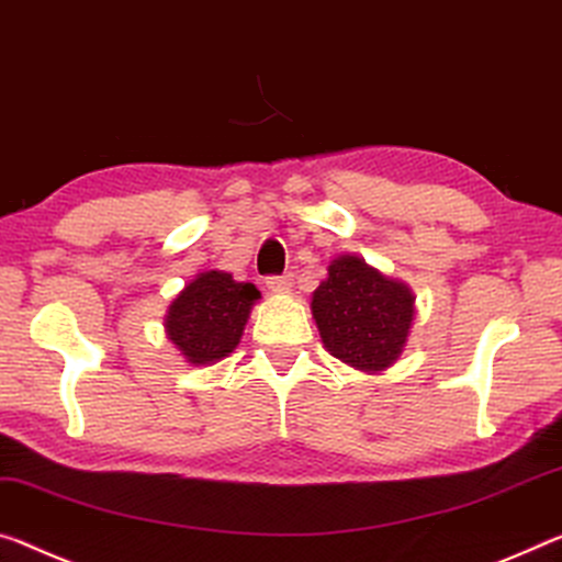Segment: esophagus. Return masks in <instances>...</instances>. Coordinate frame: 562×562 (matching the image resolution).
Masks as SVG:
<instances>
[{"label":"esophagus","instance_id":"1","mask_svg":"<svg viewBox=\"0 0 562 562\" xmlns=\"http://www.w3.org/2000/svg\"><path fill=\"white\" fill-rule=\"evenodd\" d=\"M267 288H270L272 292H284L292 288V274L284 272V274H270V278L265 280Z\"/></svg>","mask_w":562,"mask_h":562}]
</instances>
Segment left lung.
Wrapping results in <instances>:
<instances>
[{
  "mask_svg": "<svg viewBox=\"0 0 562 562\" xmlns=\"http://www.w3.org/2000/svg\"><path fill=\"white\" fill-rule=\"evenodd\" d=\"M310 307L327 352L362 372L387 370L403 355L415 319L413 290L358 255L329 262Z\"/></svg>",
  "mask_w": 562,
  "mask_h": 562,
  "instance_id": "8db88e82",
  "label": "left lung"
}]
</instances>
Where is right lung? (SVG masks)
<instances>
[{
    "label": "right lung",
    "instance_id": "obj_1",
    "mask_svg": "<svg viewBox=\"0 0 562 562\" xmlns=\"http://www.w3.org/2000/svg\"><path fill=\"white\" fill-rule=\"evenodd\" d=\"M260 300L252 282H237L229 272H200L172 300L165 329L190 364H212L239 345L249 310Z\"/></svg>",
    "mask_w": 562,
    "mask_h": 562
}]
</instances>
